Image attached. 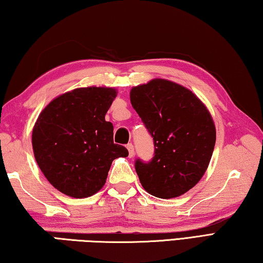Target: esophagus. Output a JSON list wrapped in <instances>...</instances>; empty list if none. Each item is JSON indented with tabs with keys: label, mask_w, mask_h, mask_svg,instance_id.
Wrapping results in <instances>:
<instances>
[{
	"label": "esophagus",
	"mask_w": 263,
	"mask_h": 263,
	"mask_svg": "<svg viewBox=\"0 0 263 263\" xmlns=\"http://www.w3.org/2000/svg\"><path fill=\"white\" fill-rule=\"evenodd\" d=\"M126 148L128 149V157L132 158L133 155H135V147H133L132 144H127L126 145Z\"/></svg>",
	"instance_id": "1"
}]
</instances>
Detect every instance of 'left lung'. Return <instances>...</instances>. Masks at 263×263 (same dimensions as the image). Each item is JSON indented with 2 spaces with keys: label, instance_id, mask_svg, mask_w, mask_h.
<instances>
[{
  "label": "left lung",
  "instance_id": "1",
  "mask_svg": "<svg viewBox=\"0 0 263 263\" xmlns=\"http://www.w3.org/2000/svg\"><path fill=\"white\" fill-rule=\"evenodd\" d=\"M130 100L154 142L153 159L136 161L141 185L159 198L185 194L202 179L215 148L206 106L189 89L163 79L133 87Z\"/></svg>",
  "mask_w": 263,
  "mask_h": 263
}]
</instances>
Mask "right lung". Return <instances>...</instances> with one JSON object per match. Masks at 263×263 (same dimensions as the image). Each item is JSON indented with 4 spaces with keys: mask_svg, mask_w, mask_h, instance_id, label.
<instances>
[{
    "mask_svg": "<svg viewBox=\"0 0 263 263\" xmlns=\"http://www.w3.org/2000/svg\"><path fill=\"white\" fill-rule=\"evenodd\" d=\"M117 90L78 88L46 105L32 131L34 159L47 181L74 198L100 191L111 163L127 149L114 144V126L105 121Z\"/></svg>",
    "mask_w": 263,
    "mask_h": 263,
    "instance_id": "obj_1",
    "label": "right lung"
}]
</instances>
